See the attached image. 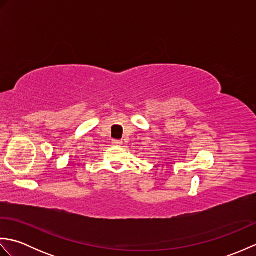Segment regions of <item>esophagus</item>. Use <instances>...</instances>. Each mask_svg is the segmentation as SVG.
Returning a JSON list of instances; mask_svg holds the SVG:
<instances>
[{"label": "esophagus", "mask_w": 256, "mask_h": 256, "mask_svg": "<svg viewBox=\"0 0 256 256\" xmlns=\"http://www.w3.org/2000/svg\"><path fill=\"white\" fill-rule=\"evenodd\" d=\"M112 144L116 145V146H121L123 144V142H122V140H113Z\"/></svg>", "instance_id": "esophagus-1"}]
</instances>
